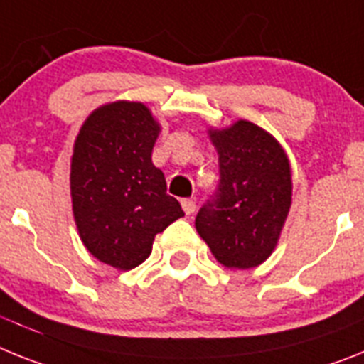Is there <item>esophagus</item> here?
<instances>
[{"mask_svg": "<svg viewBox=\"0 0 364 364\" xmlns=\"http://www.w3.org/2000/svg\"><path fill=\"white\" fill-rule=\"evenodd\" d=\"M195 208H197V204H195V200H191V198H184V200H182V210H184L186 215H193Z\"/></svg>", "mask_w": 364, "mask_h": 364, "instance_id": "34e87169", "label": "esophagus"}]
</instances>
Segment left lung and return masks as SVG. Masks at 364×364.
<instances>
[{
	"mask_svg": "<svg viewBox=\"0 0 364 364\" xmlns=\"http://www.w3.org/2000/svg\"><path fill=\"white\" fill-rule=\"evenodd\" d=\"M219 184L195 217L217 262L252 269L271 256L291 208V167L284 149L250 121L212 130Z\"/></svg>",
	"mask_w": 364,
	"mask_h": 364,
	"instance_id": "left-lung-1",
	"label": "left lung"
}]
</instances>
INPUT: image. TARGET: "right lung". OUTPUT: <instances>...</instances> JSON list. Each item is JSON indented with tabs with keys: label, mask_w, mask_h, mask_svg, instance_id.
Segmentation results:
<instances>
[{
	"label": "right lung",
	"mask_w": 364,
	"mask_h": 364,
	"mask_svg": "<svg viewBox=\"0 0 364 364\" xmlns=\"http://www.w3.org/2000/svg\"><path fill=\"white\" fill-rule=\"evenodd\" d=\"M160 127L141 102H112L86 119L71 158V198L80 239L121 271L144 263L154 235L184 215L152 166Z\"/></svg>",
	"instance_id": "1"
}]
</instances>
